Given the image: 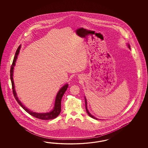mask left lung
Returning <instances> with one entry per match:
<instances>
[{"label": "left lung", "mask_w": 148, "mask_h": 148, "mask_svg": "<svg viewBox=\"0 0 148 148\" xmlns=\"http://www.w3.org/2000/svg\"><path fill=\"white\" fill-rule=\"evenodd\" d=\"M127 45H128V47H129V49H130V45H129V44H127ZM85 106H86V112H87V113H88V115H89V116L90 117H91V118H93V119H96V120H98L97 118H96L95 117L93 116L91 114H90V113L89 112V111H88V109H87V99H86V98L85 97Z\"/></svg>", "instance_id": "8db88e82"}]
</instances>
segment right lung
I'll return each instance as SVG.
<instances>
[{
    "label": "right lung",
    "instance_id": "right-lung-1",
    "mask_svg": "<svg viewBox=\"0 0 148 148\" xmlns=\"http://www.w3.org/2000/svg\"><path fill=\"white\" fill-rule=\"evenodd\" d=\"M21 45H20L19 47L17 48V50H16V53L15 57L13 60V63L11 66L10 68V80L12 82V88H13V92L14 94V96L15 98L16 99V101L18 102V103L20 105V106L22 107L23 108L24 110L27 112L29 114H30L32 116H33L34 117H36L38 119H41L43 120H52L53 119L56 118L60 113L61 112V99L63 96V95L64 94V92L67 89V88L68 87V84L64 85L62 88L60 89V90L58 91L56 98V101H55V104H54V106L53 110H51L50 112L48 113H38L36 112H33L31 110H29L26 107H25L22 103L21 102V101H19L18 98L17 96L16 91L15 89V86H14V80H13V71H14V66H15V62H16L17 56L19 54V50L21 49Z\"/></svg>",
    "mask_w": 148,
    "mask_h": 148
}]
</instances>
